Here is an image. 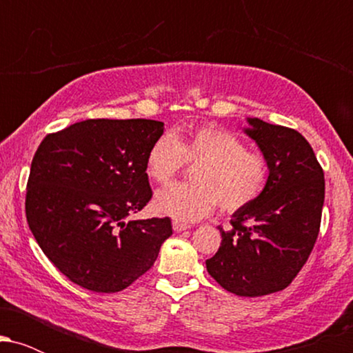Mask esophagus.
Instances as JSON below:
<instances>
[{
	"label": "esophagus",
	"mask_w": 353,
	"mask_h": 353,
	"mask_svg": "<svg viewBox=\"0 0 353 353\" xmlns=\"http://www.w3.org/2000/svg\"><path fill=\"white\" fill-rule=\"evenodd\" d=\"M172 229H174V232H184V230L189 229V225L176 221V222H172Z\"/></svg>",
	"instance_id": "esophagus-1"
}]
</instances>
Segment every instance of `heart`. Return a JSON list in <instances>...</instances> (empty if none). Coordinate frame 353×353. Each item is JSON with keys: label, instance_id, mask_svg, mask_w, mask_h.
Listing matches in <instances>:
<instances>
[{"label": "heart", "instance_id": "b5f03b06", "mask_svg": "<svg viewBox=\"0 0 353 353\" xmlns=\"http://www.w3.org/2000/svg\"><path fill=\"white\" fill-rule=\"evenodd\" d=\"M184 163L196 165L192 184H171L154 197L156 212L177 222L199 221L216 204L224 212L247 208L261 196L269 176L261 152L247 151L241 137L212 125L157 137L145 156V174L157 184H168Z\"/></svg>", "mask_w": 353, "mask_h": 353}]
</instances>
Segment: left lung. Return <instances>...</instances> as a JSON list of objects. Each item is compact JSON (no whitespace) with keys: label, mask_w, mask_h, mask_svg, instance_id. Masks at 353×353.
<instances>
[{"label":"left lung","mask_w":353,"mask_h":353,"mask_svg":"<svg viewBox=\"0 0 353 353\" xmlns=\"http://www.w3.org/2000/svg\"><path fill=\"white\" fill-rule=\"evenodd\" d=\"M245 136L269 164L261 196L236 210L208 272L229 292L261 297L285 289L319 236L325 181L310 144L294 129L245 117Z\"/></svg>","instance_id":"left-lung-1"}]
</instances>
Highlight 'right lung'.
Listing matches in <instances>:
<instances>
[{
  "mask_svg": "<svg viewBox=\"0 0 353 353\" xmlns=\"http://www.w3.org/2000/svg\"><path fill=\"white\" fill-rule=\"evenodd\" d=\"M164 123L88 119L46 136L31 163L26 219L44 255L79 287L119 292L148 272L171 219L129 221L152 197L145 156Z\"/></svg>",
  "mask_w": 353,
  "mask_h": 353,
  "instance_id": "right-lung-1",
  "label": "right lung"
}]
</instances>
